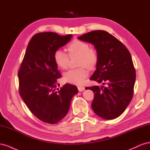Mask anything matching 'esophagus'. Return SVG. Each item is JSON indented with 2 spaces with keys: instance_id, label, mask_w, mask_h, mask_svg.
<instances>
[{
  "instance_id": "34e87169",
  "label": "esophagus",
  "mask_w": 150,
  "mask_h": 150,
  "mask_svg": "<svg viewBox=\"0 0 150 150\" xmlns=\"http://www.w3.org/2000/svg\"><path fill=\"white\" fill-rule=\"evenodd\" d=\"M78 88L79 91H81V92L83 91H84L85 89V88L83 87V86H78Z\"/></svg>"
}]
</instances>
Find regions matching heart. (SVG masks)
<instances>
[{"mask_svg":"<svg viewBox=\"0 0 150 150\" xmlns=\"http://www.w3.org/2000/svg\"><path fill=\"white\" fill-rule=\"evenodd\" d=\"M67 54L61 49H57L54 52V61L56 64L62 69H66L69 56H79L78 66L81 67L70 69L64 74V79L67 83L81 85L84 83L85 79L89 76V69L96 67L98 62L97 51L90 47L89 44L80 40H74L67 45Z\"/></svg>","mask_w":150,"mask_h":150,"instance_id":"1","label":"heart"}]
</instances>
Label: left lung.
Listing matches in <instances>:
<instances>
[{"label": "left lung", "mask_w": 150, "mask_h": 150, "mask_svg": "<svg viewBox=\"0 0 150 150\" xmlns=\"http://www.w3.org/2000/svg\"><path fill=\"white\" fill-rule=\"evenodd\" d=\"M78 39L93 44L98 53L96 69L90 79L108 85L86 88L94 94L93 110L103 119H115L125 111L133 96L136 72L131 54L106 31L93 30Z\"/></svg>", "instance_id": "left-lung-1"}]
</instances>
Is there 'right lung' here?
<instances>
[{"instance_id":"add662e5","label":"right lung","mask_w":150,"mask_h":150,"mask_svg":"<svg viewBox=\"0 0 150 150\" xmlns=\"http://www.w3.org/2000/svg\"><path fill=\"white\" fill-rule=\"evenodd\" d=\"M72 35L47 32L31 38L18 72L19 93L32 113L39 120L55 124L67 115L71 101L78 93L76 86L57 88L61 77L54 61V52L69 42Z\"/></svg>"}]
</instances>
